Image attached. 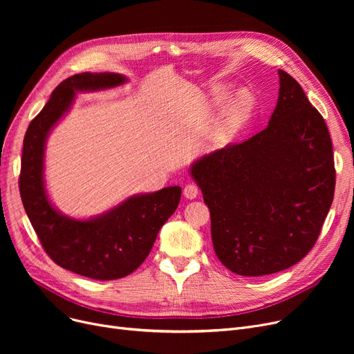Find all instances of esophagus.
Returning <instances> with one entry per match:
<instances>
[{
    "instance_id": "esophagus-1",
    "label": "esophagus",
    "mask_w": 354,
    "mask_h": 354,
    "mask_svg": "<svg viewBox=\"0 0 354 354\" xmlns=\"http://www.w3.org/2000/svg\"><path fill=\"white\" fill-rule=\"evenodd\" d=\"M183 195H185V198H188V199H195L199 195V188L196 187L195 183H188L187 187L183 188Z\"/></svg>"
}]
</instances>
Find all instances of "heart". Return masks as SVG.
<instances>
[{
    "label": "heart",
    "mask_w": 354,
    "mask_h": 354,
    "mask_svg": "<svg viewBox=\"0 0 354 354\" xmlns=\"http://www.w3.org/2000/svg\"><path fill=\"white\" fill-rule=\"evenodd\" d=\"M230 97V90L227 87H216L212 91L211 104L212 107H218ZM254 109V97L250 91L243 90L228 103L224 109V113L219 120L215 139L218 145L230 143L244 126L248 123Z\"/></svg>",
    "instance_id": "obj_1"
}]
</instances>
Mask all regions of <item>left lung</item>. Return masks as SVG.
<instances>
[{
  "label": "left lung",
  "instance_id": "obj_1",
  "mask_svg": "<svg viewBox=\"0 0 354 354\" xmlns=\"http://www.w3.org/2000/svg\"><path fill=\"white\" fill-rule=\"evenodd\" d=\"M268 126L191 165L211 212L212 244L230 271L259 277L287 270L319 238L336 171L328 129L288 73Z\"/></svg>",
  "mask_w": 354,
  "mask_h": 354
}]
</instances>
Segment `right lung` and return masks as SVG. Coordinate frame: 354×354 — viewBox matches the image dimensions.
I'll use <instances>...</instances> for the list:
<instances>
[{
	"instance_id": "right-lung-1",
	"label": "right lung",
	"mask_w": 354,
	"mask_h": 354,
	"mask_svg": "<svg viewBox=\"0 0 354 354\" xmlns=\"http://www.w3.org/2000/svg\"><path fill=\"white\" fill-rule=\"evenodd\" d=\"M126 82L118 73L74 74L54 88L24 136L20 194L31 225L55 264L93 280H116L133 272L180 201V187H167L129 196L102 215L76 219L55 209L48 199L44 151L53 127L70 110L77 91H99Z\"/></svg>"
}]
</instances>
